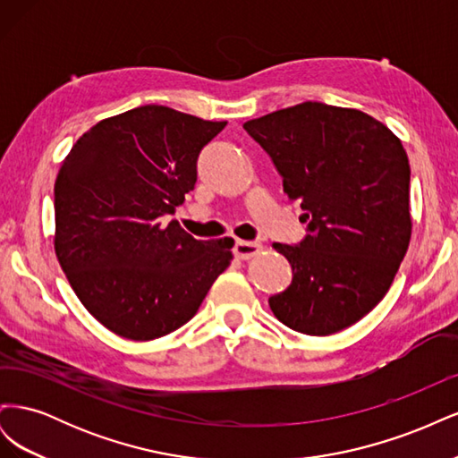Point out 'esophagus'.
I'll return each mask as SVG.
<instances>
[{
	"mask_svg": "<svg viewBox=\"0 0 458 458\" xmlns=\"http://www.w3.org/2000/svg\"><path fill=\"white\" fill-rule=\"evenodd\" d=\"M261 252V244L252 241H237L233 246V254L239 259H250Z\"/></svg>",
	"mask_w": 458,
	"mask_h": 458,
	"instance_id": "esophagus-1",
	"label": "esophagus"
}]
</instances>
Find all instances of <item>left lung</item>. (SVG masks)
Returning a JSON list of instances; mask_svg holds the SVG:
<instances>
[{
	"label": "left lung",
	"instance_id": "obj_1",
	"mask_svg": "<svg viewBox=\"0 0 458 458\" xmlns=\"http://www.w3.org/2000/svg\"><path fill=\"white\" fill-rule=\"evenodd\" d=\"M284 192L300 199L306 237L275 242L293 283L269 298L288 328L327 336L357 323L384 298L411 239L407 152L384 123L317 101L248 120Z\"/></svg>",
	"mask_w": 458,
	"mask_h": 458
}]
</instances>
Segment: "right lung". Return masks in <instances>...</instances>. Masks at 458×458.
<instances>
[{
  "instance_id": "obj_1",
  "label": "right lung",
  "mask_w": 458,
  "mask_h": 458,
  "mask_svg": "<svg viewBox=\"0 0 458 458\" xmlns=\"http://www.w3.org/2000/svg\"><path fill=\"white\" fill-rule=\"evenodd\" d=\"M227 126L162 105L84 133L55 182V252L76 296L114 335L183 327L233 259V239L197 241L164 217L195 189L202 148Z\"/></svg>"
}]
</instances>
